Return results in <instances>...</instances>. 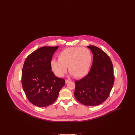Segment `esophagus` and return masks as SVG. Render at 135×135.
I'll list each match as a JSON object with an SVG mask.
<instances>
[{
	"label": "esophagus",
	"mask_w": 135,
	"mask_h": 135,
	"mask_svg": "<svg viewBox=\"0 0 135 135\" xmlns=\"http://www.w3.org/2000/svg\"><path fill=\"white\" fill-rule=\"evenodd\" d=\"M71 81V80H69V79H66L65 80V83L66 84H67V83H68L69 82H70Z\"/></svg>",
	"instance_id": "34e87169"
}]
</instances>
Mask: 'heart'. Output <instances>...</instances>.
<instances>
[{
  "label": "heart",
  "instance_id": "b5f03b06",
  "mask_svg": "<svg viewBox=\"0 0 135 135\" xmlns=\"http://www.w3.org/2000/svg\"><path fill=\"white\" fill-rule=\"evenodd\" d=\"M58 60L52 59L51 69L58 77H63L67 69L71 75L76 78L84 77L88 73L92 62L90 50L85 47H71L60 51Z\"/></svg>",
  "mask_w": 135,
  "mask_h": 135
}]
</instances>
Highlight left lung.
I'll use <instances>...</instances> for the list:
<instances>
[{"mask_svg":"<svg viewBox=\"0 0 135 135\" xmlns=\"http://www.w3.org/2000/svg\"><path fill=\"white\" fill-rule=\"evenodd\" d=\"M93 55V64L85 77L75 81L74 96L86 106H97L108 97L114 77L110 58L102 50L94 45L87 46Z\"/></svg>","mask_w":135,"mask_h":135,"instance_id":"1","label":"left lung"}]
</instances>
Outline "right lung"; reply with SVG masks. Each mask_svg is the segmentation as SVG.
<instances>
[{"mask_svg":"<svg viewBox=\"0 0 135 135\" xmlns=\"http://www.w3.org/2000/svg\"><path fill=\"white\" fill-rule=\"evenodd\" d=\"M59 46H44L26 59L22 69V84L28 100L38 107L54 103L65 84L64 79L51 71V58Z\"/></svg>","mask_w":135,"mask_h":135,"instance_id":"right-lung-1","label":"right lung"}]
</instances>
